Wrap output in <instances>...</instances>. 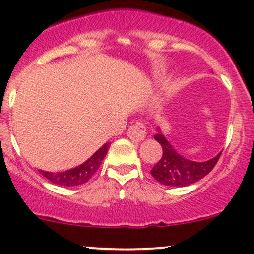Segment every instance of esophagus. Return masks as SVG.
<instances>
[{"label":"esophagus","mask_w":254,"mask_h":254,"mask_svg":"<svg viewBox=\"0 0 254 254\" xmlns=\"http://www.w3.org/2000/svg\"><path fill=\"white\" fill-rule=\"evenodd\" d=\"M127 134H128V137H129L130 139H133V140H137V141L144 140V138H145V135H146L145 125H144L141 121L135 122V124H133L132 126L128 128Z\"/></svg>","instance_id":"34e87169"}]
</instances>
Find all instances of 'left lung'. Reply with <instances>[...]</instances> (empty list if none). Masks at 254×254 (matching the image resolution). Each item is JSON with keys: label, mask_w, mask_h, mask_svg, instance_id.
Segmentation results:
<instances>
[{"label": "left lung", "mask_w": 254, "mask_h": 254, "mask_svg": "<svg viewBox=\"0 0 254 254\" xmlns=\"http://www.w3.org/2000/svg\"><path fill=\"white\" fill-rule=\"evenodd\" d=\"M154 138L161 144L163 152L160 161H157L150 172L157 182L167 187H188L198 182L213 170L222 155L219 152L213 159L195 162L181 156L161 133H156Z\"/></svg>", "instance_id": "obj_1"}]
</instances>
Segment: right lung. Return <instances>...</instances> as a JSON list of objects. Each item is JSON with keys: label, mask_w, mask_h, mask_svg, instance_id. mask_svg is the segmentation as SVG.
<instances>
[{"label": "right lung", "mask_w": 254, "mask_h": 254, "mask_svg": "<svg viewBox=\"0 0 254 254\" xmlns=\"http://www.w3.org/2000/svg\"><path fill=\"white\" fill-rule=\"evenodd\" d=\"M110 143H105L97 152L82 163L78 167L72 168V170L61 172V173H51V172L40 171V173L48 181L57 185H63V187H75V185H81L83 183L88 182L97 172L99 166L102 165V161L108 152Z\"/></svg>", "instance_id": "obj_1"}]
</instances>
